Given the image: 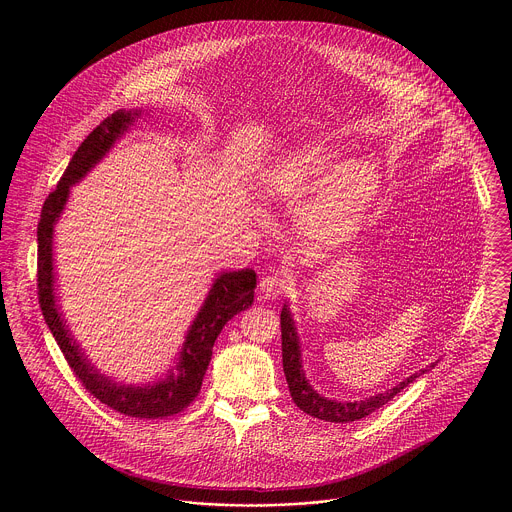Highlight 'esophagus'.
Wrapping results in <instances>:
<instances>
[{"label":"esophagus","mask_w":512,"mask_h":512,"mask_svg":"<svg viewBox=\"0 0 512 512\" xmlns=\"http://www.w3.org/2000/svg\"><path fill=\"white\" fill-rule=\"evenodd\" d=\"M288 286H290V278L282 272H276V274H268L262 278L260 292L266 299H276L288 290Z\"/></svg>","instance_id":"34e87169"}]
</instances>
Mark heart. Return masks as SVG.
Returning a JSON list of instances; mask_svg holds the SVG:
<instances>
[{
  "instance_id": "heart-1",
  "label": "heart",
  "mask_w": 512,
  "mask_h": 512,
  "mask_svg": "<svg viewBox=\"0 0 512 512\" xmlns=\"http://www.w3.org/2000/svg\"><path fill=\"white\" fill-rule=\"evenodd\" d=\"M335 155L325 147L295 149L272 171L278 191L303 195L321 183L333 167ZM380 185L378 167L368 159H351L337 165L321 185L309 209V224L319 238H337L363 217Z\"/></svg>"
}]
</instances>
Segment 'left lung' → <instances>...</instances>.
<instances>
[{
	"mask_svg": "<svg viewBox=\"0 0 512 512\" xmlns=\"http://www.w3.org/2000/svg\"><path fill=\"white\" fill-rule=\"evenodd\" d=\"M280 325H282V359H284V372H286V380H288V388L292 394V400L295 406L317 418V420H325V422H335V424H347V422H355V420H363L366 416H370L374 410L382 408L388 400H392L400 390H404L412 380H416L420 374L428 372L432 366L408 376L404 382H400L398 386L390 388L388 392L370 396L361 402H333L327 400L323 396H319L305 380L303 374V366H301V353H299V339L293 327L292 315L290 309L284 305L282 315H280Z\"/></svg>",
	"mask_w": 512,
	"mask_h": 512,
	"instance_id": "1",
	"label": "left lung"
}]
</instances>
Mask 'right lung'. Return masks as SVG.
Wrapping results in <instances>:
<instances>
[{"mask_svg":"<svg viewBox=\"0 0 512 512\" xmlns=\"http://www.w3.org/2000/svg\"><path fill=\"white\" fill-rule=\"evenodd\" d=\"M134 116H140V112L132 114L118 110L106 120H102L74 151L73 159L65 169L63 177L59 179L55 191H51L45 199L41 219L37 224V295L45 323L49 325L59 349L63 351L67 363L73 368L74 376L82 382V386L96 400L124 416L157 420L179 414L197 398L203 384V376L213 357V345L222 327L226 325V321H230L236 313L250 307L254 301L256 272L246 268L240 272L220 274L197 319L193 321L191 331L185 337L179 363L165 380H159L153 386L116 384L106 376L98 374L86 363L55 305L53 226L61 217V211L67 203L69 187L78 179H82L96 161H100V157L116 142V138L128 128Z\"/></svg>","mask_w":512,"mask_h":512,"instance_id":"add662e5","label":"right lung"}]
</instances>
